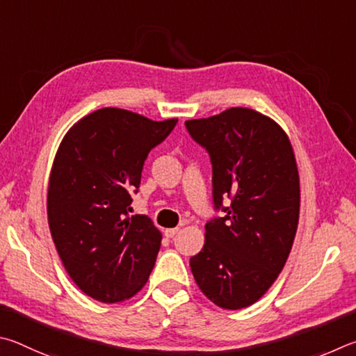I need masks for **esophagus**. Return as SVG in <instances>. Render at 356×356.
Masks as SVG:
<instances>
[{
    "label": "esophagus",
    "instance_id": "1",
    "mask_svg": "<svg viewBox=\"0 0 356 356\" xmlns=\"http://www.w3.org/2000/svg\"><path fill=\"white\" fill-rule=\"evenodd\" d=\"M178 233V228H167L165 232H164V234L167 236V238H173L175 234Z\"/></svg>",
    "mask_w": 356,
    "mask_h": 356
}]
</instances>
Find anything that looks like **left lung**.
<instances>
[{"label": "left lung", "instance_id": "obj_1", "mask_svg": "<svg viewBox=\"0 0 356 356\" xmlns=\"http://www.w3.org/2000/svg\"><path fill=\"white\" fill-rule=\"evenodd\" d=\"M213 164L214 208L204 245L191 258L198 288L217 307L247 308L278 278L294 242L300 179L288 134L248 108L186 122ZM229 197V207L222 202Z\"/></svg>", "mask_w": 356, "mask_h": 356}]
</instances>
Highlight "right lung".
Segmentation results:
<instances>
[{"label": "right lung", "mask_w": 356, "mask_h": 356, "mask_svg": "<svg viewBox=\"0 0 356 356\" xmlns=\"http://www.w3.org/2000/svg\"><path fill=\"white\" fill-rule=\"evenodd\" d=\"M178 118L153 122L103 108L67 131L48 184V225L78 288L103 303L123 302L145 286L162 234L147 216H129L143 162Z\"/></svg>", "instance_id": "right-lung-1"}]
</instances>
